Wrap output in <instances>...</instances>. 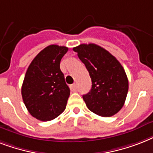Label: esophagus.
Wrapping results in <instances>:
<instances>
[{
    "label": "esophagus",
    "instance_id": "34e87169",
    "mask_svg": "<svg viewBox=\"0 0 153 153\" xmlns=\"http://www.w3.org/2000/svg\"><path fill=\"white\" fill-rule=\"evenodd\" d=\"M70 88H71V91H77V86H76V84L74 83V84H72V85H71L70 86Z\"/></svg>",
    "mask_w": 153,
    "mask_h": 153
}]
</instances>
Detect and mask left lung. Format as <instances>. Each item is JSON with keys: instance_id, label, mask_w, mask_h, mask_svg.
I'll return each mask as SVG.
<instances>
[{"instance_id": "8db88e82", "label": "left lung", "mask_w": 153, "mask_h": 153, "mask_svg": "<svg viewBox=\"0 0 153 153\" xmlns=\"http://www.w3.org/2000/svg\"><path fill=\"white\" fill-rule=\"evenodd\" d=\"M89 71L92 87L82 96L88 109L102 117L116 114L124 105L128 90L126 71L119 61L94 44L73 48Z\"/></svg>"}]
</instances>
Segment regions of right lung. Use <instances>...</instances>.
Instances as JSON below:
<instances>
[{
  "label": "right lung",
  "instance_id": "add662e5",
  "mask_svg": "<svg viewBox=\"0 0 153 153\" xmlns=\"http://www.w3.org/2000/svg\"><path fill=\"white\" fill-rule=\"evenodd\" d=\"M68 48L49 45L34 58L23 82L21 94L28 112L39 121L56 118L64 111L70 89L60 70V61Z\"/></svg>",
  "mask_w": 153,
  "mask_h": 153
}]
</instances>
